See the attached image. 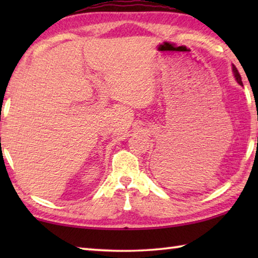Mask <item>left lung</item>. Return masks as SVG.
<instances>
[{"label": "left lung", "mask_w": 258, "mask_h": 258, "mask_svg": "<svg viewBox=\"0 0 258 258\" xmlns=\"http://www.w3.org/2000/svg\"><path fill=\"white\" fill-rule=\"evenodd\" d=\"M232 72H233V75H234V78L235 81H237L240 85H242V81H241V76H240V74L238 72V69L234 67V64H232Z\"/></svg>", "instance_id": "left-lung-1"}]
</instances>
